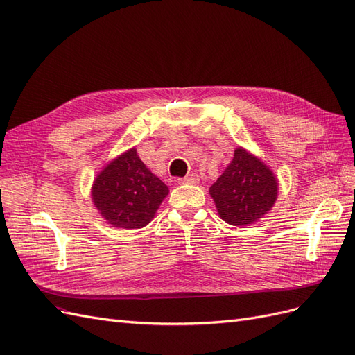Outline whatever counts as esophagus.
I'll list each match as a JSON object with an SVG mask.
<instances>
[{"label": "esophagus", "mask_w": 355, "mask_h": 355, "mask_svg": "<svg viewBox=\"0 0 355 355\" xmlns=\"http://www.w3.org/2000/svg\"><path fill=\"white\" fill-rule=\"evenodd\" d=\"M198 180H200V178H198V175H196V173H192V175H188V176H185V178L178 179L179 184H191V185L198 184Z\"/></svg>", "instance_id": "obj_1"}]
</instances>
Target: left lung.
<instances>
[{
	"label": "left lung",
	"mask_w": 355,
	"mask_h": 355,
	"mask_svg": "<svg viewBox=\"0 0 355 355\" xmlns=\"http://www.w3.org/2000/svg\"><path fill=\"white\" fill-rule=\"evenodd\" d=\"M209 192L225 222L244 227L271 210L278 194V180L259 158L239 146Z\"/></svg>",
	"instance_id": "left-lung-1"
}]
</instances>
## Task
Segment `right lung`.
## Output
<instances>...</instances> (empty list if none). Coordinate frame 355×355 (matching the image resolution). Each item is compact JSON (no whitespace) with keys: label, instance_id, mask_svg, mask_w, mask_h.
<instances>
[{"label":"right lung","instance_id":"obj_1","mask_svg":"<svg viewBox=\"0 0 355 355\" xmlns=\"http://www.w3.org/2000/svg\"><path fill=\"white\" fill-rule=\"evenodd\" d=\"M168 188L139 158L136 148L106 166L92 188V200L102 218L116 228H142L153 220Z\"/></svg>","mask_w":355,"mask_h":355}]
</instances>
